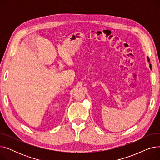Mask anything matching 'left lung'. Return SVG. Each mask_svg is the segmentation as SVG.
Masks as SVG:
<instances>
[{
  "instance_id": "8db88e82",
  "label": "left lung",
  "mask_w": 160,
  "mask_h": 160,
  "mask_svg": "<svg viewBox=\"0 0 160 160\" xmlns=\"http://www.w3.org/2000/svg\"><path fill=\"white\" fill-rule=\"evenodd\" d=\"M148 60H149V59H148ZM150 67H151V65H150Z\"/></svg>"
}]
</instances>
